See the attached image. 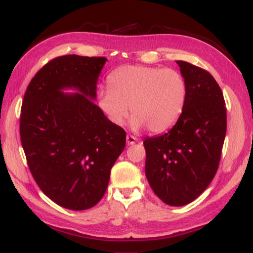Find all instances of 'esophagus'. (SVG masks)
Returning a JSON list of instances; mask_svg holds the SVG:
<instances>
[{
  "label": "esophagus",
  "mask_w": 253,
  "mask_h": 253,
  "mask_svg": "<svg viewBox=\"0 0 253 253\" xmlns=\"http://www.w3.org/2000/svg\"><path fill=\"white\" fill-rule=\"evenodd\" d=\"M126 141H127V144H135L137 142V138L133 136H130V135H127Z\"/></svg>",
  "instance_id": "esophagus-1"
}]
</instances>
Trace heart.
Returning a JSON list of instances; mask_svg holds the SVG:
<instances>
[{
    "mask_svg": "<svg viewBox=\"0 0 253 253\" xmlns=\"http://www.w3.org/2000/svg\"><path fill=\"white\" fill-rule=\"evenodd\" d=\"M109 89L98 92L100 109L115 126H123L130 111L133 130L149 127L163 132L178 121L187 101V84L175 69L126 65L107 77Z\"/></svg>",
    "mask_w": 253,
    "mask_h": 253,
    "instance_id": "heart-1",
    "label": "heart"
}]
</instances>
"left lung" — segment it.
<instances>
[{
    "instance_id": "8db88e82",
    "label": "left lung",
    "mask_w": 253,
    "mask_h": 253,
    "mask_svg": "<svg viewBox=\"0 0 253 253\" xmlns=\"http://www.w3.org/2000/svg\"><path fill=\"white\" fill-rule=\"evenodd\" d=\"M187 84V101L173 128L148 137L146 176L164 203L181 207L207 189L215 176L226 135V107L216 80L204 69L176 61Z\"/></svg>"
}]
</instances>
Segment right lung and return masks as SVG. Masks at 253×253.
<instances>
[{"label":"right lung","mask_w":253,"mask_h":253,"mask_svg":"<svg viewBox=\"0 0 253 253\" xmlns=\"http://www.w3.org/2000/svg\"><path fill=\"white\" fill-rule=\"evenodd\" d=\"M106 61L54 58L31 79L21 105L20 139L31 174L46 197L74 211L101 200L126 144L125 130L93 102Z\"/></svg>","instance_id":"1"}]
</instances>
